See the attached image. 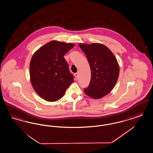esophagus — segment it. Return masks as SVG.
<instances>
[{
    "label": "esophagus",
    "instance_id": "34e87169",
    "mask_svg": "<svg viewBox=\"0 0 153 153\" xmlns=\"http://www.w3.org/2000/svg\"><path fill=\"white\" fill-rule=\"evenodd\" d=\"M74 76H75V77H76V79H77V78H78V76H79V73H76L74 74Z\"/></svg>",
    "mask_w": 153,
    "mask_h": 153
}]
</instances>
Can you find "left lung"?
Wrapping results in <instances>:
<instances>
[{
    "label": "left lung",
    "instance_id": "left-lung-1",
    "mask_svg": "<svg viewBox=\"0 0 153 153\" xmlns=\"http://www.w3.org/2000/svg\"><path fill=\"white\" fill-rule=\"evenodd\" d=\"M85 54L91 71L89 86L84 91L88 96L101 99L111 92L119 75V65L112 52L102 44H80Z\"/></svg>",
    "mask_w": 153,
    "mask_h": 153
}]
</instances>
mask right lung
I'll list each match as a JSON object with an SVG mask.
<instances>
[{
    "instance_id": "obj_1",
    "label": "right lung",
    "mask_w": 153,
    "mask_h": 153,
    "mask_svg": "<svg viewBox=\"0 0 153 153\" xmlns=\"http://www.w3.org/2000/svg\"><path fill=\"white\" fill-rule=\"evenodd\" d=\"M74 46L72 43L51 41L33 54L30 64L31 85L36 94L48 102H56L73 82L64 55Z\"/></svg>"
}]
</instances>
